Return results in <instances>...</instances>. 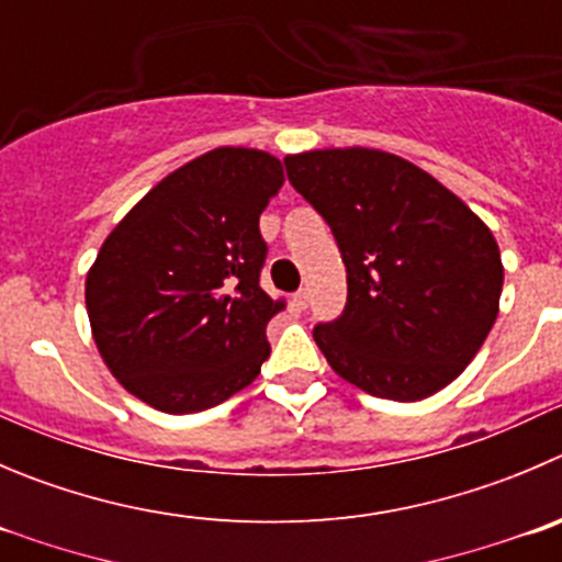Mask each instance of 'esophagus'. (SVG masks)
I'll list each match as a JSON object with an SVG mask.
<instances>
[{"label":"esophagus","instance_id":"1","mask_svg":"<svg viewBox=\"0 0 562 562\" xmlns=\"http://www.w3.org/2000/svg\"><path fill=\"white\" fill-rule=\"evenodd\" d=\"M308 301H312V292H308L306 286L295 292V306H297V308H308Z\"/></svg>","mask_w":562,"mask_h":562}]
</instances>
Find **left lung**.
I'll list each match as a JSON object with an SVG mask.
<instances>
[{
	"mask_svg": "<svg viewBox=\"0 0 562 562\" xmlns=\"http://www.w3.org/2000/svg\"><path fill=\"white\" fill-rule=\"evenodd\" d=\"M347 267V306L314 341L375 397L416 403L450 386L499 314L502 256L456 192L397 154L323 148L284 157Z\"/></svg>",
	"mask_w": 562,
	"mask_h": 562,
	"instance_id": "obj_1",
	"label": "left lung"
}]
</instances>
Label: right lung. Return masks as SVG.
<instances>
[{
  "instance_id": "1",
  "label": "right lung",
  "mask_w": 562,
  "mask_h": 562,
  "mask_svg": "<svg viewBox=\"0 0 562 562\" xmlns=\"http://www.w3.org/2000/svg\"><path fill=\"white\" fill-rule=\"evenodd\" d=\"M284 168L223 146L165 176L101 245L85 281L104 364L137 400L195 414L256 381L284 301L259 286V215Z\"/></svg>"
}]
</instances>
